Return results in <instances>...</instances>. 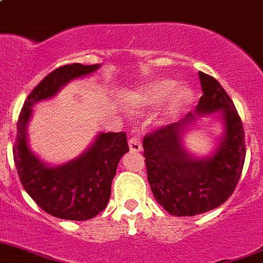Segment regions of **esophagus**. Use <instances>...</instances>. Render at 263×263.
<instances>
[{"label": "esophagus", "instance_id": "obj_1", "mask_svg": "<svg viewBox=\"0 0 263 263\" xmlns=\"http://www.w3.org/2000/svg\"><path fill=\"white\" fill-rule=\"evenodd\" d=\"M129 148L132 153H138L142 150V143L139 136H133L129 139Z\"/></svg>", "mask_w": 263, "mask_h": 263}]
</instances>
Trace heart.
Instances as JSON below:
<instances>
[{"instance_id": "b5f03b06", "label": "heart", "mask_w": 263, "mask_h": 263, "mask_svg": "<svg viewBox=\"0 0 263 263\" xmlns=\"http://www.w3.org/2000/svg\"><path fill=\"white\" fill-rule=\"evenodd\" d=\"M175 87V82L173 81H159L148 86L147 88H144L141 93H138V99L142 103H158L161 99L167 96L171 91ZM190 92L187 90H180L176 93L175 99H173V105L175 107H180L184 105L185 103L189 102Z\"/></svg>"}]
</instances>
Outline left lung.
Wrapping results in <instances>:
<instances>
[{"mask_svg": "<svg viewBox=\"0 0 263 263\" xmlns=\"http://www.w3.org/2000/svg\"><path fill=\"white\" fill-rule=\"evenodd\" d=\"M203 95L197 113L220 110L226 136L211 158L194 159L181 144L184 127L196 120L192 112L179 122L163 125L143 138V156L151 190L171 215L194 216L224 203L244 167L245 133L230 95L214 77L199 71Z\"/></svg>", "mask_w": 263, "mask_h": 263, "instance_id": "left-lung-1", "label": "left lung"}]
</instances>
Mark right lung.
I'll return each mask as SVG.
<instances>
[{"label":"right lung","instance_id":"add662e5","mask_svg":"<svg viewBox=\"0 0 263 263\" xmlns=\"http://www.w3.org/2000/svg\"><path fill=\"white\" fill-rule=\"evenodd\" d=\"M98 67L81 64L57 67L31 91L16 122L13 155L19 180L39 207L60 219L87 220L104 210L120 159L129 151L126 133L100 134L78 159L49 168L28 147L27 122L33 103L50 98L69 81L87 76Z\"/></svg>","mask_w":263,"mask_h":263}]
</instances>
